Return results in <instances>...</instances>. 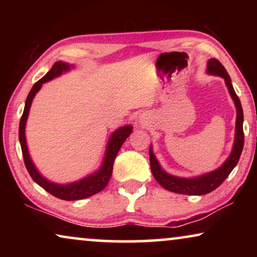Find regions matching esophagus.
I'll return each instance as SVG.
<instances>
[{
    "label": "esophagus",
    "mask_w": 257,
    "mask_h": 257,
    "mask_svg": "<svg viewBox=\"0 0 257 257\" xmlns=\"http://www.w3.org/2000/svg\"><path fill=\"white\" fill-rule=\"evenodd\" d=\"M142 122H143V121H142Z\"/></svg>",
    "instance_id": "obj_1"
}]
</instances>
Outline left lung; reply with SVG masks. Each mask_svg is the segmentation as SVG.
Returning a JSON list of instances; mask_svg holds the SVG:
<instances>
[{"label": "left lung", "mask_w": 257, "mask_h": 257, "mask_svg": "<svg viewBox=\"0 0 257 257\" xmlns=\"http://www.w3.org/2000/svg\"><path fill=\"white\" fill-rule=\"evenodd\" d=\"M207 72L210 73V75L222 77L224 82H226L228 91H229L230 96L233 98L235 106H236V126H235V140L233 151H231L230 156L224 161L222 166L217 168V170L209 172L207 174L200 175V177L186 179L174 177V175L166 173L160 167L159 163H158L156 156L152 152V147H150V164L153 177L156 178V180L165 189L174 193H179V194L203 195L216 189L226 180L228 175L230 174V172L236 166L238 159L241 157L242 150H243V111H242L241 101L234 91L230 77L228 75L227 70L224 69V66L215 58H210L208 63H207Z\"/></svg>", "instance_id": "8db88e82"}]
</instances>
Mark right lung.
I'll use <instances>...</instances> for the list:
<instances>
[{"mask_svg": "<svg viewBox=\"0 0 257 257\" xmlns=\"http://www.w3.org/2000/svg\"><path fill=\"white\" fill-rule=\"evenodd\" d=\"M70 70V65L65 64L63 62H56L52 68L50 69L47 75H45L43 78H41L38 82L34 84L33 89L30 90L29 94H28L27 100H26V106H24V111L22 117H21L20 121V131H19V137H20V143H21V149H22V154L24 164H26V167L28 172H29L30 177L33 178V180L41 186L42 188H44L45 191L50 193L56 198L66 200V201H73V200H82L86 199L91 195L97 194L100 191L106 187L108 184V180H110L112 170H113V163L115 157L120 150V147L127 137L131 135L132 132V126L126 125L122 126V127L118 128L117 131L112 133L110 140L107 143L106 147V153H105L104 161L101 164V167L99 171L96 172V173L89 175V177L82 179V180L72 182V184L68 185H58L54 184V182L49 181L44 177H42L40 172L37 171V168L35 167V165L30 159L29 152H28V146H27V140H26V124L28 114H29V110L31 106V103H33V99L40 89L43 85V83H47L49 80H51L55 77H58L62 75V72H65Z\"/></svg>", "mask_w": 257, "mask_h": 257, "instance_id": "1", "label": "right lung"}]
</instances>
